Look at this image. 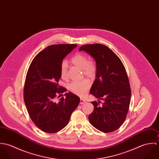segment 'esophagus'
Wrapping results in <instances>:
<instances>
[{
  "instance_id": "34e87169",
  "label": "esophagus",
  "mask_w": 159,
  "mask_h": 159,
  "mask_svg": "<svg viewBox=\"0 0 159 159\" xmlns=\"http://www.w3.org/2000/svg\"><path fill=\"white\" fill-rule=\"evenodd\" d=\"M80 104L81 105H82V104H84V103H86V101L84 100V99H82V98H81V100H80Z\"/></svg>"
}]
</instances>
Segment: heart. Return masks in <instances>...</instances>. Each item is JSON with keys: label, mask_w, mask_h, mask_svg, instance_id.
Segmentation results:
<instances>
[{"label": "heart", "mask_w": 159, "mask_h": 159, "mask_svg": "<svg viewBox=\"0 0 159 159\" xmlns=\"http://www.w3.org/2000/svg\"><path fill=\"white\" fill-rule=\"evenodd\" d=\"M72 63L80 69H82L83 73L88 76L93 77L96 73V67L95 64L89 62L88 57L82 54H77L71 59ZM61 76L62 79L66 80L67 78V63L66 61H63L61 66L60 69ZM90 87V83L88 80L81 81H73L68 86L69 91L72 93L82 96L84 95L88 88Z\"/></svg>", "instance_id": "1"}]
</instances>
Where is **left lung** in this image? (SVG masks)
<instances>
[{"mask_svg":"<svg viewBox=\"0 0 159 159\" xmlns=\"http://www.w3.org/2000/svg\"><path fill=\"white\" fill-rule=\"evenodd\" d=\"M79 51L89 54L96 64V79L90 93L98 101L91 102L94 108L89 120L98 130L112 132L122 125L129 109L131 89L125 68L119 57L106 46L84 45Z\"/></svg>","mask_w":159,"mask_h":159,"instance_id":"1","label":"left lung"}]
</instances>
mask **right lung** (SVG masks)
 I'll use <instances>...</instances> for the list:
<instances>
[{
    "label": "right lung",
    "instance_id": "right-lung-1",
    "mask_svg": "<svg viewBox=\"0 0 159 159\" xmlns=\"http://www.w3.org/2000/svg\"><path fill=\"white\" fill-rule=\"evenodd\" d=\"M76 46V44L47 46L34 57L28 69L24 100L33 122L46 133L53 134L64 129L80 103V98L70 92L64 94L65 98L57 97V93L67 90L59 85L61 64Z\"/></svg>",
    "mask_w": 159,
    "mask_h": 159
}]
</instances>
